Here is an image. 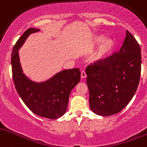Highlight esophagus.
I'll use <instances>...</instances> for the list:
<instances>
[{
    "instance_id": "1",
    "label": "esophagus",
    "mask_w": 147,
    "mask_h": 147,
    "mask_svg": "<svg viewBox=\"0 0 147 147\" xmlns=\"http://www.w3.org/2000/svg\"><path fill=\"white\" fill-rule=\"evenodd\" d=\"M80 76H81V78H86L87 75H86V73H85V71H82L81 74H80Z\"/></svg>"
}]
</instances>
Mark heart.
Returning a JSON list of instances; mask_svg holds the SVG:
<instances>
[{
    "label": "heart",
    "mask_w": 147,
    "mask_h": 147,
    "mask_svg": "<svg viewBox=\"0 0 147 147\" xmlns=\"http://www.w3.org/2000/svg\"><path fill=\"white\" fill-rule=\"evenodd\" d=\"M104 34H96L93 36L90 41L91 47L98 45V49L92 57V62L94 63L103 64L111 56L115 49V42L111 38H107L105 40Z\"/></svg>",
    "instance_id": "heart-1"
}]
</instances>
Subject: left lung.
<instances>
[{"mask_svg": "<svg viewBox=\"0 0 147 147\" xmlns=\"http://www.w3.org/2000/svg\"><path fill=\"white\" fill-rule=\"evenodd\" d=\"M141 49L135 37L126 30L119 53L104 63L86 69L90 106L93 113L108 117L121 111L136 93L141 74Z\"/></svg>", "mask_w": 147, "mask_h": 147, "instance_id": "left-lung-1", "label": "left lung"}]
</instances>
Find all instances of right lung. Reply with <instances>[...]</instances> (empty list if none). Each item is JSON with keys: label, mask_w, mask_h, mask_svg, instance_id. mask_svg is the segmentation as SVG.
<instances>
[{"label": "right lung", "mask_w": 147, "mask_h": 147, "mask_svg": "<svg viewBox=\"0 0 147 147\" xmlns=\"http://www.w3.org/2000/svg\"><path fill=\"white\" fill-rule=\"evenodd\" d=\"M39 31L40 30L33 28L28 29L14 46L11 55L13 80L19 96L32 113L55 119L67 111L71 92L80 82V71L78 68L65 69L39 82L26 76L21 67L19 51L30 34Z\"/></svg>", "instance_id": "obj_1"}]
</instances>
